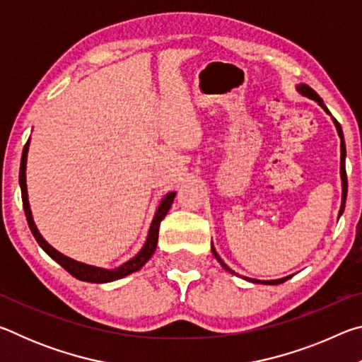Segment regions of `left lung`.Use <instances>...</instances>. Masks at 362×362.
<instances>
[{"instance_id":"1","label":"left lung","mask_w":362,"mask_h":362,"mask_svg":"<svg viewBox=\"0 0 362 362\" xmlns=\"http://www.w3.org/2000/svg\"><path fill=\"white\" fill-rule=\"evenodd\" d=\"M297 90L302 95H305V97H308V99H311V100H315V102H317L320 103V105L324 108V112L326 113H329L330 115V112L327 110V107L324 105V102H322V99L320 95H317L313 89L310 88V86H306V84H298L297 86ZM334 119V124H335V127H337V132H339V136H340V139H341V161H340V174H341V187H343V189H341V207H340V212H339V216H341V212H343V209H345V199H346V192H348V179H346V170H345V156H346V150H345V142H343V132H341V127H340V122L337 121L335 118H332ZM212 252H214V255H216V259L218 260V263L220 265H222L226 272H230L231 274H236L235 272H233L231 268H228L225 265V262L220 259L218 257V254L216 252V249H214V246H212ZM291 276H287V278H283V279H274V281H259V279H249V278H244V279H247V281H252V283H257V284H281V283H284V281H287L289 279Z\"/></svg>"}]
</instances>
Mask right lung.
<instances>
[{
    "label": "right lung",
    "mask_w": 362,
    "mask_h": 362,
    "mask_svg": "<svg viewBox=\"0 0 362 362\" xmlns=\"http://www.w3.org/2000/svg\"><path fill=\"white\" fill-rule=\"evenodd\" d=\"M28 145H30V140L25 144V146H23L22 161H21V173H19V182H21V189H22V203H23V211H25V217H27L30 230H32L35 240L38 241V244L42 247V250H45V252L49 257H52V259L56 260L60 267H64L66 272L71 274V276H75L76 279H81V281H88V283H110V281L124 278V276H127V274H131V273L137 272V269L142 268L145 263L150 260V257L155 254L156 244H158L159 223H161V220L164 217H166L168 211L170 209V204L174 203L175 193L173 192V193L164 196V199L161 201V204H159L158 211L155 214V218H153V222H151L148 238H146L142 250H140V252L136 257H134V259H131L129 262H126V263H122L121 267L115 268V269H103V268L86 265V263L76 262V260L70 259V257H65L64 254H60L59 250H56L51 246V244H47L45 241V238L40 235L38 228H36V225L33 222V217H32V211H30L27 183H25V168H27Z\"/></svg>",
    "instance_id": "1"
}]
</instances>
